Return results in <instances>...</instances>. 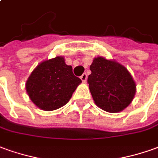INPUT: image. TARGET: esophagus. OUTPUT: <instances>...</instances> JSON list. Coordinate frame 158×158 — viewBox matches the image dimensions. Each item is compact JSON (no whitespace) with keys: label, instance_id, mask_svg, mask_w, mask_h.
<instances>
[{"label":"esophagus","instance_id":"obj_1","mask_svg":"<svg viewBox=\"0 0 158 158\" xmlns=\"http://www.w3.org/2000/svg\"><path fill=\"white\" fill-rule=\"evenodd\" d=\"M80 79H81V80H82L83 82H85L87 80V74L86 73H83L82 75H81V77H80Z\"/></svg>","mask_w":158,"mask_h":158}]
</instances>
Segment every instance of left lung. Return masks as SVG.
Listing matches in <instances>:
<instances>
[{
	"label": "left lung",
	"instance_id": "1",
	"mask_svg": "<svg viewBox=\"0 0 158 158\" xmlns=\"http://www.w3.org/2000/svg\"><path fill=\"white\" fill-rule=\"evenodd\" d=\"M88 76L89 89L96 105L110 113L124 110L136 93V84L128 70L114 60L93 59Z\"/></svg>",
	"mask_w": 158,
	"mask_h": 158
}]
</instances>
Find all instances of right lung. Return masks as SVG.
<instances>
[{"label": "right lung", "mask_w": 158, "mask_h": 158, "mask_svg": "<svg viewBox=\"0 0 158 158\" xmlns=\"http://www.w3.org/2000/svg\"><path fill=\"white\" fill-rule=\"evenodd\" d=\"M81 82L63 56H56L37 65L25 83V89L37 107L52 111L67 104Z\"/></svg>", "instance_id": "obj_1"}]
</instances>
